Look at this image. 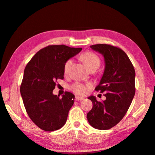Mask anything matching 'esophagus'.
<instances>
[{"instance_id": "1", "label": "esophagus", "mask_w": 155, "mask_h": 155, "mask_svg": "<svg viewBox=\"0 0 155 155\" xmlns=\"http://www.w3.org/2000/svg\"><path fill=\"white\" fill-rule=\"evenodd\" d=\"M84 98L82 97H80V96H75V100H77V101H81V100H83Z\"/></svg>"}]
</instances>
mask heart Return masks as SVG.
Here are the masks:
<instances>
[{
    "mask_svg": "<svg viewBox=\"0 0 155 155\" xmlns=\"http://www.w3.org/2000/svg\"><path fill=\"white\" fill-rule=\"evenodd\" d=\"M80 59L84 64L86 65L90 71H95L100 65V59L96 53L91 51H86L80 56ZM72 64V59H68L66 60L64 66V71L65 74H68ZM91 87V84H84L80 82H75L69 86V89L74 93L80 95H84L87 92L88 89Z\"/></svg>",
    "mask_w": 155,
    "mask_h": 155,
    "instance_id": "heart-1",
    "label": "heart"
}]
</instances>
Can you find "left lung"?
Returning <instances> with one entry per match:
<instances>
[{
  "label": "left lung",
  "mask_w": 155,
  "mask_h": 155,
  "mask_svg": "<svg viewBox=\"0 0 155 155\" xmlns=\"http://www.w3.org/2000/svg\"><path fill=\"white\" fill-rule=\"evenodd\" d=\"M90 47L104 58L105 69L95 90L105 92L106 99L98 102L95 96L88 97L93 107L87 114V118L92 127L108 130L123 118L133 100L135 70L128 55L119 47L108 44H96Z\"/></svg>",
  "instance_id": "1"
}]
</instances>
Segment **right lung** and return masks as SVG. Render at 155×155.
<instances>
[{"mask_svg":"<svg viewBox=\"0 0 155 155\" xmlns=\"http://www.w3.org/2000/svg\"><path fill=\"white\" fill-rule=\"evenodd\" d=\"M81 49L64 45H48L40 49L25 68L20 87L25 108L31 120L43 130H59L67 121L75 96L65 91L60 98L53 95V90L57 80L64 79L66 60Z\"/></svg>","mask_w":155,"mask_h":155,"instance_id":"right-lung-1","label":"right lung"}]
</instances>
